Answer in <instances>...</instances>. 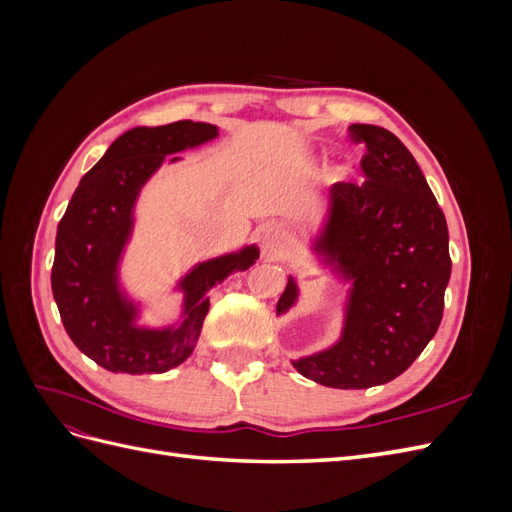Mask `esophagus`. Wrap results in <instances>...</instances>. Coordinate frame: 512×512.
Segmentation results:
<instances>
[{"mask_svg": "<svg viewBox=\"0 0 512 512\" xmlns=\"http://www.w3.org/2000/svg\"><path fill=\"white\" fill-rule=\"evenodd\" d=\"M260 243H262V252H265L267 258H277L282 254L284 245H286V235L282 226L277 224H267L260 230Z\"/></svg>", "mask_w": 512, "mask_h": 512, "instance_id": "obj_1", "label": "esophagus"}]
</instances>
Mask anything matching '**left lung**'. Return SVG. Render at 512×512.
Here are the masks:
<instances>
[{
	"label": "left lung",
	"mask_w": 512,
	"mask_h": 512,
	"mask_svg": "<svg viewBox=\"0 0 512 512\" xmlns=\"http://www.w3.org/2000/svg\"><path fill=\"white\" fill-rule=\"evenodd\" d=\"M350 132L365 143V181L331 185L309 245L320 269L350 284L342 333L292 367L322 386L369 389L404 374L436 335L451 256L444 213L408 147L371 123ZM297 301L299 284L288 275L277 316Z\"/></svg>",
	"instance_id": "8db88e82"
}]
</instances>
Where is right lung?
<instances>
[{
  "label": "right lung",
  "mask_w": 512,
  "mask_h": 512,
  "mask_svg": "<svg viewBox=\"0 0 512 512\" xmlns=\"http://www.w3.org/2000/svg\"><path fill=\"white\" fill-rule=\"evenodd\" d=\"M218 138V126L175 121L123 132L100 162L81 179L57 226L53 297L66 333L83 354L113 374H164L194 352L209 312L207 292L232 271H247L260 250L243 245L198 262L177 282L183 294L181 316L166 327H143L141 303L128 297L119 267L134 232V207L145 183L168 155L170 164L188 151Z\"/></svg>",
  "instance_id": "right-lung-1"
}]
</instances>
